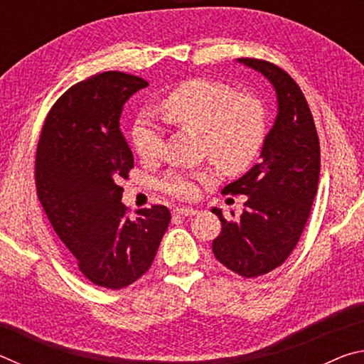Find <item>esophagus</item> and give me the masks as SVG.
<instances>
[{
    "mask_svg": "<svg viewBox=\"0 0 364 364\" xmlns=\"http://www.w3.org/2000/svg\"><path fill=\"white\" fill-rule=\"evenodd\" d=\"M175 215H181V217H194L197 213L196 208H189V207H178L173 210Z\"/></svg>",
    "mask_w": 364,
    "mask_h": 364,
    "instance_id": "obj_1",
    "label": "esophagus"
}]
</instances>
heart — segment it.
<instances>
[{
    "instance_id": "1",
    "label": "heart",
    "mask_w": 364,
    "mask_h": 364,
    "mask_svg": "<svg viewBox=\"0 0 364 364\" xmlns=\"http://www.w3.org/2000/svg\"><path fill=\"white\" fill-rule=\"evenodd\" d=\"M167 119L202 134L204 151L225 170L247 167L260 151L264 138V112L262 104L250 96H236L225 83L193 78L175 86L162 100ZM133 144L139 157L156 159L162 154V130L149 120L133 128ZM210 180V173L168 171L160 186L178 199H193L199 183Z\"/></svg>"
}]
</instances>
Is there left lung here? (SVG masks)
I'll return each mask as SVG.
<instances>
[{"label":"left lung","instance_id":"8db88e82","mask_svg":"<svg viewBox=\"0 0 364 364\" xmlns=\"http://www.w3.org/2000/svg\"><path fill=\"white\" fill-rule=\"evenodd\" d=\"M237 63L271 83L278 114L260 162L223 189L249 197L241 217L226 220L221 208H212L221 221L212 249L228 269L257 278L284 263L299 242L318 191L319 141L305 96L289 73L260 59Z\"/></svg>","mask_w":364,"mask_h":364}]
</instances>
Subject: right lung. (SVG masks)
<instances>
[{"label":"right lung","instance_id":"1","mask_svg":"<svg viewBox=\"0 0 364 364\" xmlns=\"http://www.w3.org/2000/svg\"><path fill=\"white\" fill-rule=\"evenodd\" d=\"M147 85L122 72L73 85L49 110L36 147V193L48 220L80 271L106 289L130 286L151 268L171 218L165 205L127 217L117 184L133 168L122 110Z\"/></svg>","mask_w":364,"mask_h":364}]
</instances>
